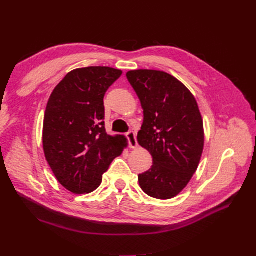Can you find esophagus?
I'll list each match as a JSON object with an SVG mask.
<instances>
[{
	"mask_svg": "<svg viewBox=\"0 0 256 256\" xmlns=\"http://www.w3.org/2000/svg\"><path fill=\"white\" fill-rule=\"evenodd\" d=\"M125 136H126L128 140V145L131 148H138V140H136V135L133 131H130L128 133H125Z\"/></svg>",
	"mask_w": 256,
	"mask_h": 256,
	"instance_id": "obj_1",
	"label": "esophagus"
}]
</instances>
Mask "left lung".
Here are the masks:
<instances>
[{
  "mask_svg": "<svg viewBox=\"0 0 256 256\" xmlns=\"http://www.w3.org/2000/svg\"><path fill=\"white\" fill-rule=\"evenodd\" d=\"M126 78L144 110L138 142L153 157L150 170L138 175L140 186L153 198H174L187 186L202 155L204 122L197 101L164 72L131 70Z\"/></svg>",
  "mask_w": 256,
  "mask_h": 256,
  "instance_id": "8db88e82",
  "label": "left lung"
}]
</instances>
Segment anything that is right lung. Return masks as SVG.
<instances>
[{"mask_svg": "<svg viewBox=\"0 0 256 256\" xmlns=\"http://www.w3.org/2000/svg\"><path fill=\"white\" fill-rule=\"evenodd\" d=\"M122 74L110 67H86L67 74L48 100L42 146L54 175L74 194H89L122 154L126 140L104 126V94Z\"/></svg>", "mask_w": 256, "mask_h": 256, "instance_id": "obj_1", "label": "right lung"}]
</instances>
